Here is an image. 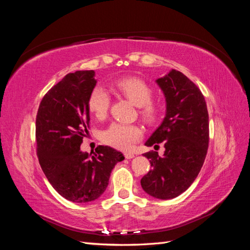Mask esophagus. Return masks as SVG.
<instances>
[{
	"label": "esophagus",
	"instance_id": "1",
	"mask_svg": "<svg viewBox=\"0 0 250 250\" xmlns=\"http://www.w3.org/2000/svg\"><path fill=\"white\" fill-rule=\"evenodd\" d=\"M125 157L126 159H132V158H134V153L133 152H125Z\"/></svg>",
	"mask_w": 250,
	"mask_h": 250
}]
</instances>
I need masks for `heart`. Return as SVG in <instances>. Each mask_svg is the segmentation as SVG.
<instances>
[{
	"instance_id": "b5f03b06",
	"label": "heart",
	"mask_w": 250,
	"mask_h": 250,
	"mask_svg": "<svg viewBox=\"0 0 250 250\" xmlns=\"http://www.w3.org/2000/svg\"><path fill=\"white\" fill-rule=\"evenodd\" d=\"M114 91L128 99L132 104L139 107V114L147 124L156 122L160 115V105L151 101L152 89L150 86L136 77L117 79L114 83ZM110 98L103 88L95 87L88 98V108L98 119H103L107 115ZM143 131L136 125H125L114 122L102 133V140L106 144L117 149L129 150L133 144L141 140Z\"/></svg>"
}]
</instances>
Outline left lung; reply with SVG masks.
<instances>
[{
    "mask_svg": "<svg viewBox=\"0 0 250 250\" xmlns=\"http://www.w3.org/2000/svg\"><path fill=\"white\" fill-rule=\"evenodd\" d=\"M167 103L166 117L145 143L150 147L163 142L164 155L149 151L152 168L141 179L143 190L160 200L174 199L187 190L203 166L209 140L208 113L201 90L176 70L158 78Z\"/></svg>",
    "mask_w": 250,
    "mask_h": 250,
    "instance_id": "obj_1",
    "label": "left lung"
}]
</instances>
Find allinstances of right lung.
<instances>
[{"mask_svg": "<svg viewBox=\"0 0 250 250\" xmlns=\"http://www.w3.org/2000/svg\"><path fill=\"white\" fill-rule=\"evenodd\" d=\"M94 71H76L63 77L42 100L36 115L37 157L52 187L75 203L99 199L110 173L125 157L109 146L83 152L88 133V98L97 84Z\"/></svg>", "mask_w": 250, "mask_h": 250, "instance_id": "obj_1", "label": "right lung"}]
</instances>
